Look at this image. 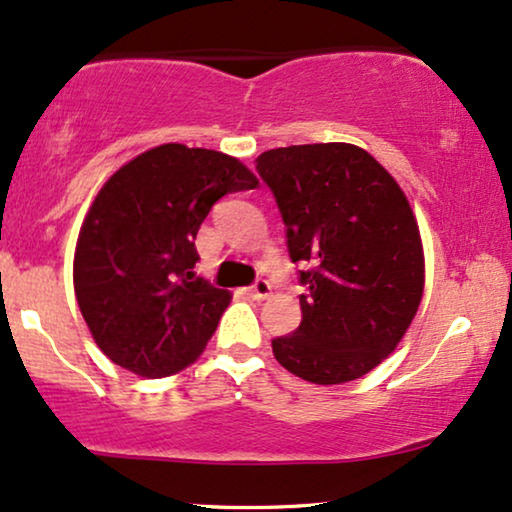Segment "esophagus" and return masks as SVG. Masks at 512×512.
Returning a JSON list of instances; mask_svg holds the SVG:
<instances>
[{"mask_svg":"<svg viewBox=\"0 0 512 512\" xmlns=\"http://www.w3.org/2000/svg\"><path fill=\"white\" fill-rule=\"evenodd\" d=\"M271 293V283L267 281V278H257L255 283H252L248 295L252 297V300H264V297H269Z\"/></svg>","mask_w":512,"mask_h":512,"instance_id":"esophagus-1","label":"esophagus"}]
</instances>
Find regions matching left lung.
Returning a JSON list of instances; mask_svg holds the SVG:
<instances>
[{"label": "left lung", "instance_id": "left-lung-1", "mask_svg": "<svg viewBox=\"0 0 512 512\" xmlns=\"http://www.w3.org/2000/svg\"><path fill=\"white\" fill-rule=\"evenodd\" d=\"M255 170L274 193L288 255L304 264L302 321L271 340L297 378L340 385L383 361L411 326L425 264L416 217L392 174L352 144L264 151Z\"/></svg>", "mask_w": 512, "mask_h": 512}]
</instances>
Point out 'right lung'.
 <instances>
[{
  "label": "right lung",
  "mask_w": 512,
  "mask_h": 512,
  "mask_svg": "<svg viewBox=\"0 0 512 512\" xmlns=\"http://www.w3.org/2000/svg\"><path fill=\"white\" fill-rule=\"evenodd\" d=\"M257 179L231 155L163 144L103 184L80 229L75 295L113 364L165 378L200 357L231 295L193 274L196 234L226 193Z\"/></svg>",
  "instance_id": "add662e5"
}]
</instances>
